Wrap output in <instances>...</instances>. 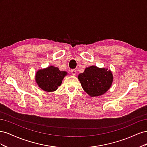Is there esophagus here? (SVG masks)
Listing matches in <instances>:
<instances>
[{
	"label": "esophagus",
	"mask_w": 147,
	"mask_h": 147,
	"mask_svg": "<svg viewBox=\"0 0 147 147\" xmlns=\"http://www.w3.org/2000/svg\"><path fill=\"white\" fill-rule=\"evenodd\" d=\"M71 73H72V75H74V76H75V75H77V72L75 69H72V70H71Z\"/></svg>",
	"instance_id": "esophagus-1"
}]
</instances>
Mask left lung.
Returning a JSON list of instances; mask_svg holds the SVG:
<instances>
[{"label":"left lung","mask_w":147,"mask_h":147,"mask_svg":"<svg viewBox=\"0 0 147 147\" xmlns=\"http://www.w3.org/2000/svg\"><path fill=\"white\" fill-rule=\"evenodd\" d=\"M78 78L84 91L92 97L105 94L113 81L112 71L95 65L86 67L84 72L79 74Z\"/></svg>","instance_id":"1"}]
</instances>
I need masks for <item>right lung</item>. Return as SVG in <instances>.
<instances>
[{
  "instance_id": "right-lung-1",
  "label": "right lung",
  "mask_w": 147,
  "mask_h": 147,
  "mask_svg": "<svg viewBox=\"0 0 147 147\" xmlns=\"http://www.w3.org/2000/svg\"><path fill=\"white\" fill-rule=\"evenodd\" d=\"M67 75L66 71H61L59 68L50 65L37 70L35 79L38 87L42 90L53 92L61 86L62 81Z\"/></svg>"
}]
</instances>
